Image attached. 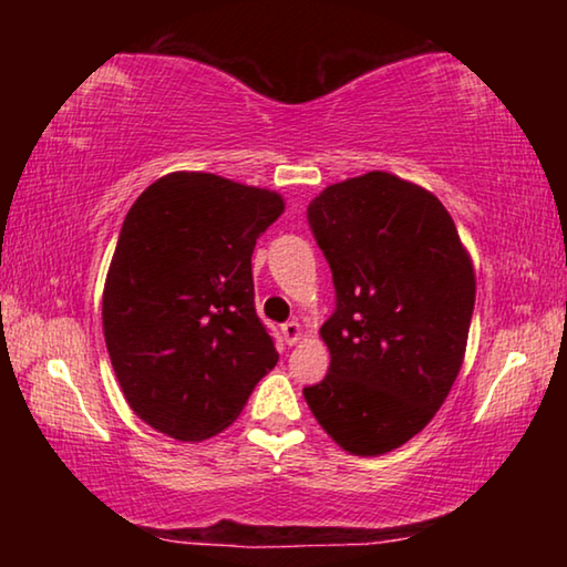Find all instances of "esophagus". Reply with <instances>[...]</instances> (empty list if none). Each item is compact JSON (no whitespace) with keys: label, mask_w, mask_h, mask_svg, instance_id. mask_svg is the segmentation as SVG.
I'll return each instance as SVG.
<instances>
[{"label":"esophagus","mask_w":567,"mask_h":567,"mask_svg":"<svg viewBox=\"0 0 567 567\" xmlns=\"http://www.w3.org/2000/svg\"><path fill=\"white\" fill-rule=\"evenodd\" d=\"M280 330H282V338H285L287 344H295L297 340H300V334H302V328H300V322H297V320L285 322Z\"/></svg>","instance_id":"obj_1"}]
</instances>
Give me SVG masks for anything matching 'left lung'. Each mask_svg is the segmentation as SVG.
I'll return each instance as SVG.
<instances>
[{
    "label": "left lung",
    "mask_w": 567,
    "mask_h": 567,
    "mask_svg": "<svg viewBox=\"0 0 567 567\" xmlns=\"http://www.w3.org/2000/svg\"><path fill=\"white\" fill-rule=\"evenodd\" d=\"M330 265V368L302 390L352 455H382L433 420L463 364L475 272L435 195L388 172L330 185L307 207Z\"/></svg>",
    "instance_id": "1"
}]
</instances>
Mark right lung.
Here are the masks:
<instances>
[{
  "label": "right lung",
  "mask_w": 567,
  "mask_h": 567,
  "mask_svg": "<svg viewBox=\"0 0 567 567\" xmlns=\"http://www.w3.org/2000/svg\"><path fill=\"white\" fill-rule=\"evenodd\" d=\"M282 209L270 189L172 172L124 217L104 282V342L130 408L159 433L217 435L277 364L255 310L252 252Z\"/></svg>",
  "instance_id": "obj_1"
}]
</instances>
